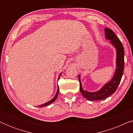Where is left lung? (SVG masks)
Returning <instances> with one entry per match:
<instances>
[{"mask_svg":"<svg viewBox=\"0 0 133 133\" xmlns=\"http://www.w3.org/2000/svg\"><path fill=\"white\" fill-rule=\"evenodd\" d=\"M105 38L110 41V43L114 46L116 51V68L113 77L108 83L105 84L101 89L95 92H89L84 90L82 87L81 76L79 75L80 82V91L83 97L91 101H100L107 99L117 90L124 70V48L122 43L114 32L110 28H105Z\"/></svg>","mask_w":133,"mask_h":133,"instance_id":"left-lung-1","label":"left lung"}]
</instances>
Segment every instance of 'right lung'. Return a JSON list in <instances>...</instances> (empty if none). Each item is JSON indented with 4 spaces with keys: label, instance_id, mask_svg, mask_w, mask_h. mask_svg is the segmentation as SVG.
<instances>
[{
    "label": "right lung",
    "instance_id": "obj_1",
    "mask_svg": "<svg viewBox=\"0 0 133 133\" xmlns=\"http://www.w3.org/2000/svg\"><path fill=\"white\" fill-rule=\"evenodd\" d=\"M61 74H62V73H61V74H59V77H58V80H59V79L60 78V77H61ZM59 86H57V92H56V95L54 96V97L53 98H52V99L51 100V101H48V102H47L45 103H43V104H42V105H39V107H46V106H48V105H49L51 104L52 103H53L54 102L56 101V99H57V96H58V94H59Z\"/></svg>",
    "mask_w": 133,
    "mask_h": 133
}]
</instances>
